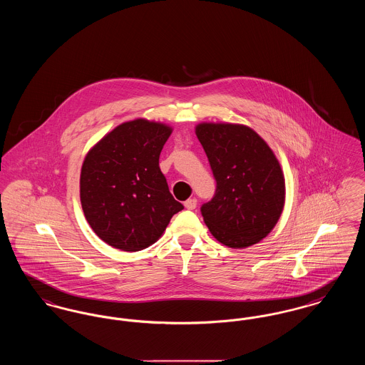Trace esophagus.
Masks as SVG:
<instances>
[{
  "instance_id": "esophagus-1",
  "label": "esophagus",
  "mask_w": 365,
  "mask_h": 365,
  "mask_svg": "<svg viewBox=\"0 0 365 365\" xmlns=\"http://www.w3.org/2000/svg\"><path fill=\"white\" fill-rule=\"evenodd\" d=\"M185 208L190 209V210L197 208V200H195V198H189V200L185 202Z\"/></svg>"
}]
</instances>
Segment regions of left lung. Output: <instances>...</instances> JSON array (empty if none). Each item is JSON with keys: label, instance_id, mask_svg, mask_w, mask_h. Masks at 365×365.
Here are the masks:
<instances>
[{"label": "left lung", "instance_id": "8db88e82", "mask_svg": "<svg viewBox=\"0 0 365 365\" xmlns=\"http://www.w3.org/2000/svg\"><path fill=\"white\" fill-rule=\"evenodd\" d=\"M195 135L217 185L201 208L210 234L232 249L260 242L284 207V175L275 153L245 124L200 123Z\"/></svg>", "mask_w": 365, "mask_h": 365}]
</instances>
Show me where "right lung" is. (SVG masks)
Wrapping results in <instances>:
<instances>
[{
  "instance_id": "obj_1",
  "label": "right lung",
  "mask_w": 365,
  "mask_h": 365,
  "mask_svg": "<svg viewBox=\"0 0 365 365\" xmlns=\"http://www.w3.org/2000/svg\"><path fill=\"white\" fill-rule=\"evenodd\" d=\"M173 127L148 119L124 122L88 152L81 170V204L105 243L138 252L156 242L183 209L158 167Z\"/></svg>"
}]
</instances>
